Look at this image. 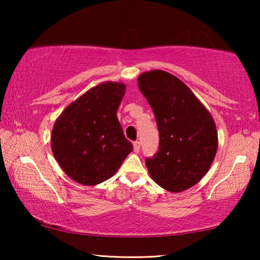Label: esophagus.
I'll return each instance as SVG.
<instances>
[{"mask_svg":"<svg viewBox=\"0 0 260 260\" xmlns=\"http://www.w3.org/2000/svg\"><path fill=\"white\" fill-rule=\"evenodd\" d=\"M133 146H134V151H135V152H139V151H140V147H141L140 141H134Z\"/></svg>","mask_w":260,"mask_h":260,"instance_id":"34e87169","label":"esophagus"}]
</instances>
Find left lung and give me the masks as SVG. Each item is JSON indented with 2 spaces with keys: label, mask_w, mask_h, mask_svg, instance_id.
<instances>
[{
  "label": "left lung",
  "mask_w": 260,
  "mask_h": 260,
  "mask_svg": "<svg viewBox=\"0 0 260 260\" xmlns=\"http://www.w3.org/2000/svg\"><path fill=\"white\" fill-rule=\"evenodd\" d=\"M141 93L155 114L159 146L146 158L151 178L172 192L183 191L208 172L218 148L210 112L177 77L160 70L142 73Z\"/></svg>",
  "instance_id": "8db88e82"
}]
</instances>
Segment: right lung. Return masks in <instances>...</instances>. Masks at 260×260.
<instances>
[{"mask_svg": "<svg viewBox=\"0 0 260 260\" xmlns=\"http://www.w3.org/2000/svg\"><path fill=\"white\" fill-rule=\"evenodd\" d=\"M125 88L119 82L90 88L56 120L51 134L52 153L74 181L86 186L105 181L133 150L117 118Z\"/></svg>", "mask_w": 260, "mask_h": 260, "instance_id": "add662e5", "label": "right lung"}]
</instances>
